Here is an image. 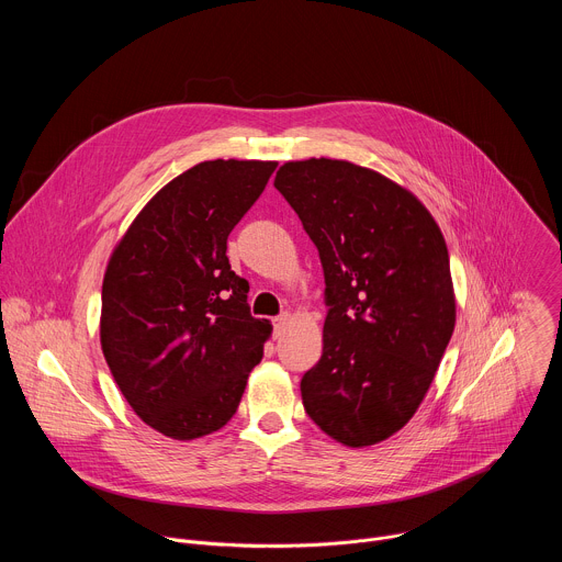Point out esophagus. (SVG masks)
<instances>
[{
  "label": "esophagus",
  "instance_id": "1",
  "mask_svg": "<svg viewBox=\"0 0 562 562\" xmlns=\"http://www.w3.org/2000/svg\"><path fill=\"white\" fill-rule=\"evenodd\" d=\"M289 323H291V315H289V313H282V315H278V317L273 319V336H276V340L284 336Z\"/></svg>",
  "mask_w": 562,
  "mask_h": 562
}]
</instances>
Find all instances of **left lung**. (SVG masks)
I'll use <instances>...</instances> for the list:
<instances>
[{
  "label": "left lung",
  "mask_w": 562,
  "mask_h": 562,
  "mask_svg": "<svg viewBox=\"0 0 562 562\" xmlns=\"http://www.w3.org/2000/svg\"><path fill=\"white\" fill-rule=\"evenodd\" d=\"M273 184L327 284L323 358L300 382L304 412L347 447L386 440L420 407L453 334L445 237L414 193L345 159L286 162Z\"/></svg>",
  "instance_id": "obj_1"
}]
</instances>
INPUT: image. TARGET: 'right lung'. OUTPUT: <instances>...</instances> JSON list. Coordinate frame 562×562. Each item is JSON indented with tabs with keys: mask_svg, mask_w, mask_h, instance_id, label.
I'll use <instances>...</instances> for the list:
<instances>
[{
	"mask_svg": "<svg viewBox=\"0 0 562 562\" xmlns=\"http://www.w3.org/2000/svg\"><path fill=\"white\" fill-rule=\"evenodd\" d=\"M278 162L211 159L159 189L115 247L100 340L131 409L155 431L195 440L222 429L271 336L226 239Z\"/></svg>",
	"mask_w": 562,
	"mask_h": 562,
	"instance_id": "1",
	"label": "right lung"
}]
</instances>
